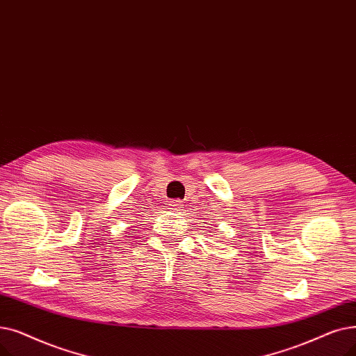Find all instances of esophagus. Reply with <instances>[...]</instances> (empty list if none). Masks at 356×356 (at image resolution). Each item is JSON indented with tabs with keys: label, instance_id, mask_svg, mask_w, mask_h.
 <instances>
[{
	"label": "esophagus",
	"instance_id": "esophagus-1",
	"mask_svg": "<svg viewBox=\"0 0 356 356\" xmlns=\"http://www.w3.org/2000/svg\"><path fill=\"white\" fill-rule=\"evenodd\" d=\"M169 210L174 211L175 214L182 213V210H184L182 201H181V200H174V201H171V204H169Z\"/></svg>",
	"mask_w": 356,
	"mask_h": 356
}]
</instances>
